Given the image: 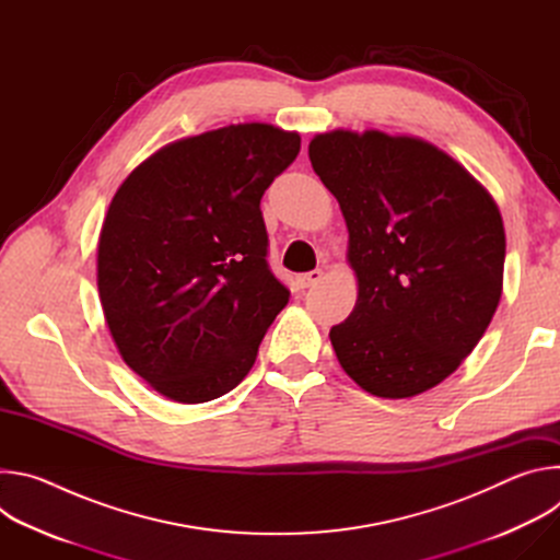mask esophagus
Wrapping results in <instances>:
<instances>
[{"label":"esophagus","mask_w":560,"mask_h":560,"mask_svg":"<svg viewBox=\"0 0 560 560\" xmlns=\"http://www.w3.org/2000/svg\"><path fill=\"white\" fill-rule=\"evenodd\" d=\"M324 279V272L322 270H312V272H303V275H299L296 277V288H301V290H305V288H312V285H316L318 281Z\"/></svg>","instance_id":"obj_1"}]
</instances>
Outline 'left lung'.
I'll return each mask as SVG.
<instances>
[{"label":"left lung","mask_w":560,"mask_h":560,"mask_svg":"<svg viewBox=\"0 0 560 560\" xmlns=\"http://www.w3.org/2000/svg\"><path fill=\"white\" fill-rule=\"evenodd\" d=\"M348 225L354 310L330 330L365 392L417 396L486 335L503 292L505 228L492 195L417 137L332 130L307 148Z\"/></svg>","instance_id":"obj_1"}]
</instances>
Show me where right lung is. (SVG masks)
<instances>
[{"mask_svg":"<svg viewBox=\"0 0 560 560\" xmlns=\"http://www.w3.org/2000/svg\"><path fill=\"white\" fill-rule=\"evenodd\" d=\"M301 137L236 124L173 141L115 192L97 246V288L130 370L177 404L244 381L290 290L270 272L261 197Z\"/></svg>","mask_w":560,"mask_h":560,"instance_id":"right-lung-1","label":"right lung"}]
</instances>
